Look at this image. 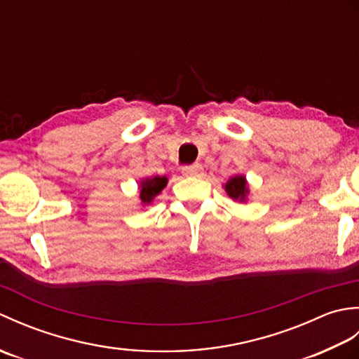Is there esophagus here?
<instances>
[{
  "label": "esophagus",
  "mask_w": 359,
  "mask_h": 359,
  "mask_svg": "<svg viewBox=\"0 0 359 359\" xmlns=\"http://www.w3.org/2000/svg\"><path fill=\"white\" fill-rule=\"evenodd\" d=\"M182 172H184V175H187V177H194V175L203 174V168H202V165L196 163L191 166H185L184 170H182Z\"/></svg>",
  "instance_id": "obj_1"
}]
</instances>
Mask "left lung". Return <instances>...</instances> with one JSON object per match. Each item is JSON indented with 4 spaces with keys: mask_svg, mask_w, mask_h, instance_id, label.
<instances>
[{
    "mask_svg": "<svg viewBox=\"0 0 359 359\" xmlns=\"http://www.w3.org/2000/svg\"><path fill=\"white\" fill-rule=\"evenodd\" d=\"M224 189L234 202L245 203L248 201V194H250L248 180L243 174L231 175V177L224 184Z\"/></svg>",
    "mask_w": 359,
    "mask_h": 359,
    "instance_id": "obj_1",
    "label": "left lung"
}]
</instances>
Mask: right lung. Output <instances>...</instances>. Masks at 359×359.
<instances>
[{
    "mask_svg": "<svg viewBox=\"0 0 359 359\" xmlns=\"http://www.w3.org/2000/svg\"><path fill=\"white\" fill-rule=\"evenodd\" d=\"M168 185L166 175H154V177H143L139 182V199L142 207H147L154 202L156 197L162 193V189Z\"/></svg>",
    "mask_w": 359,
    "mask_h": 359,
    "instance_id": "1",
    "label": "right lung"
}]
</instances>
